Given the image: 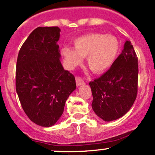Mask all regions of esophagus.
I'll list each match as a JSON object with an SVG mask.
<instances>
[{
	"label": "esophagus",
	"instance_id": "34e87169",
	"mask_svg": "<svg viewBox=\"0 0 155 155\" xmlns=\"http://www.w3.org/2000/svg\"><path fill=\"white\" fill-rule=\"evenodd\" d=\"M76 85H77V87L82 86V85H83L84 84H85V82H84L83 79H82V78H80V77L76 78Z\"/></svg>",
	"mask_w": 155,
	"mask_h": 155
}]
</instances>
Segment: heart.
<instances>
[{
  "label": "heart",
  "mask_w": 155,
  "mask_h": 155,
  "mask_svg": "<svg viewBox=\"0 0 155 155\" xmlns=\"http://www.w3.org/2000/svg\"><path fill=\"white\" fill-rule=\"evenodd\" d=\"M74 48L61 49L64 64L69 70L82 64L87 57V65L92 72L101 73L112 66L120 50L119 40L112 34H87L73 40Z\"/></svg>",
  "instance_id": "1"
}]
</instances>
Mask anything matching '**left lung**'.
<instances>
[{"instance_id": "8db88e82", "label": "left lung", "mask_w": 155, "mask_h": 155, "mask_svg": "<svg viewBox=\"0 0 155 155\" xmlns=\"http://www.w3.org/2000/svg\"><path fill=\"white\" fill-rule=\"evenodd\" d=\"M138 58L130 40L107 72L89 82L94 112L105 121L120 118L130 110L137 98Z\"/></svg>"}]
</instances>
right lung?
<instances>
[{
  "instance_id": "right-lung-1",
  "label": "right lung",
  "mask_w": 155,
  "mask_h": 155,
  "mask_svg": "<svg viewBox=\"0 0 155 155\" xmlns=\"http://www.w3.org/2000/svg\"><path fill=\"white\" fill-rule=\"evenodd\" d=\"M58 27H39L31 33L18 54L15 89L21 107L37 125L51 127L62 115L76 90L75 77L60 61Z\"/></svg>"
}]
</instances>
